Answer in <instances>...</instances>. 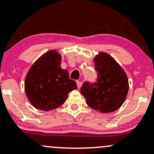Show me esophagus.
<instances>
[{
    "label": "esophagus",
    "instance_id": "34e87169",
    "mask_svg": "<svg viewBox=\"0 0 154 154\" xmlns=\"http://www.w3.org/2000/svg\"><path fill=\"white\" fill-rule=\"evenodd\" d=\"M76 82H77V87H78V88H80V87H81V85H82V82H81V81H80V80H77V81H76Z\"/></svg>",
    "mask_w": 154,
    "mask_h": 154
}]
</instances>
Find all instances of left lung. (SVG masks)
<instances>
[{
    "instance_id": "left-lung-1",
    "label": "left lung",
    "mask_w": 154,
    "mask_h": 154,
    "mask_svg": "<svg viewBox=\"0 0 154 154\" xmlns=\"http://www.w3.org/2000/svg\"><path fill=\"white\" fill-rule=\"evenodd\" d=\"M96 82H83L80 93L91 108L101 113L115 111L123 104L128 91L127 75L115 60L105 52L94 58Z\"/></svg>"
}]
</instances>
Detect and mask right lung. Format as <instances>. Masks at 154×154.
Returning <instances> with one entry per match:
<instances>
[{
    "mask_svg": "<svg viewBox=\"0 0 154 154\" xmlns=\"http://www.w3.org/2000/svg\"><path fill=\"white\" fill-rule=\"evenodd\" d=\"M61 55L51 50L32 66L25 80V91L34 107L50 111L63 105L68 94L77 89L76 82L69 79L67 70L60 66Z\"/></svg>",
    "mask_w": 154,
    "mask_h": 154,
    "instance_id": "right-lung-1",
    "label": "right lung"
}]
</instances>
